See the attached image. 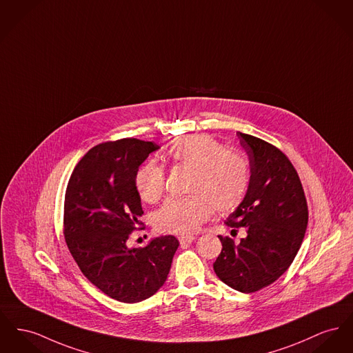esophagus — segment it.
I'll return each mask as SVG.
<instances>
[{
	"label": "esophagus",
	"mask_w": 353,
	"mask_h": 353,
	"mask_svg": "<svg viewBox=\"0 0 353 353\" xmlns=\"http://www.w3.org/2000/svg\"><path fill=\"white\" fill-rule=\"evenodd\" d=\"M194 239H196L194 236H180V237H179V241H180L181 247H187Z\"/></svg>",
	"instance_id": "1"
}]
</instances>
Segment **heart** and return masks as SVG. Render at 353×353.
<instances>
[{
	"mask_svg": "<svg viewBox=\"0 0 353 353\" xmlns=\"http://www.w3.org/2000/svg\"><path fill=\"white\" fill-rule=\"evenodd\" d=\"M174 164L193 169L183 197H169L154 214L156 228L165 233H193L208 220L213 207L228 212L241 204L249 187V166L245 156L227 149L205 133L179 137L166 149ZM134 187L145 203L160 200L165 189V173L154 161H146L134 174Z\"/></svg>",
	"mask_w": 353,
	"mask_h": 353,
	"instance_id": "heart-1",
	"label": "heart"
}]
</instances>
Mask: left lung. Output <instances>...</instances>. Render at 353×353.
<instances>
[{
	"mask_svg": "<svg viewBox=\"0 0 353 353\" xmlns=\"http://www.w3.org/2000/svg\"><path fill=\"white\" fill-rule=\"evenodd\" d=\"M249 160V187L241 204L225 220L243 227L239 244L219 236L223 249L213 264L219 279L250 293L268 287L290 268L301 247L308 207L301 181L288 157L276 146L237 132Z\"/></svg>",
	"mask_w": 353,
	"mask_h": 353,
	"instance_id": "obj_1",
	"label": "left lung"
}]
</instances>
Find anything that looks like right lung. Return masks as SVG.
I'll return each instance as SVG.
<instances>
[{"label": "right lung", "mask_w": 353, "mask_h": 353, "mask_svg": "<svg viewBox=\"0 0 353 353\" xmlns=\"http://www.w3.org/2000/svg\"><path fill=\"white\" fill-rule=\"evenodd\" d=\"M159 148L139 139L94 146L74 168L65 193L68 248L83 276L121 303L143 301L160 290L179 248L170 234L145 248L126 244L144 213L134 174Z\"/></svg>", "instance_id": "add662e5"}]
</instances>
